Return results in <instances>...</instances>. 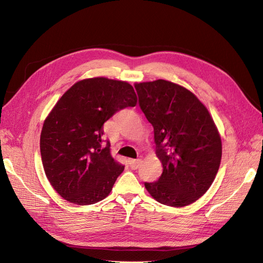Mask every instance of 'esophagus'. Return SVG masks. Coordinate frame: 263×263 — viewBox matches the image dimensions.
I'll return each mask as SVG.
<instances>
[{
  "label": "esophagus",
  "mask_w": 263,
  "mask_h": 263,
  "mask_svg": "<svg viewBox=\"0 0 263 263\" xmlns=\"http://www.w3.org/2000/svg\"><path fill=\"white\" fill-rule=\"evenodd\" d=\"M141 164V159H128V165L132 170H137Z\"/></svg>",
  "instance_id": "esophagus-1"
}]
</instances>
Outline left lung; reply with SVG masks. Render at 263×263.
Here are the masks:
<instances>
[{
	"label": "left lung",
	"mask_w": 263,
	"mask_h": 263,
	"mask_svg": "<svg viewBox=\"0 0 263 263\" xmlns=\"http://www.w3.org/2000/svg\"><path fill=\"white\" fill-rule=\"evenodd\" d=\"M135 88L163 164L158 181L144 186L163 204H191L208 191L219 170L221 139L214 120L191 91L176 83L159 79Z\"/></svg>",
	"instance_id": "left-lung-1"
}]
</instances>
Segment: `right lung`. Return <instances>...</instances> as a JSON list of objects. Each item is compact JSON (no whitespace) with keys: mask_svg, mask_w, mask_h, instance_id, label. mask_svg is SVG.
<instances>
[{"mask_svg":"<svg viewBox=\"0 0 263 263\" xmlns=\"http://www.w3.org/2000/svg\"><path fill=\"white\" fill-rule=\"evenodd\" d=\"M136 104L130 83L103 77L77 82L60 98L44 122L41 155L49 183L63 199L87 205L109 194L124 166L104 142V123Z\"/></svg>","mask_w":263,"mask_h":263,"instance_id":"1","label":"right lung"}]
</instances>
